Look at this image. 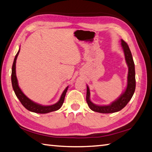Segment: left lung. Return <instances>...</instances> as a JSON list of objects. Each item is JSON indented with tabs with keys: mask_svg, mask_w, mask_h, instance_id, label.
I'll use <instances>...</instances> for the list:
<instances>
[{
	"mask_svg": "<svg viewBox=\"0 0 152 152\" xmlns=\"http://www.w3.org/2000/svg\"><path fill=\"white\" fill-rule=\"evenodd\" d=\"M121 45L124 50V55L127 64L128 66V84L126 89L122 95L116 100L113 102L110 105L107 106H98L93 104L90 100V89L87 86L86 92V102L90 108L93 111L102 113V114H109L120 111L125 107L129 101L131 100L136 89V73H135V66L133 58L129 46L125 41L121 40Z\"/></svg>",
	"mask_w": 152,
	"mask_h": 152,
	"instance_id": "left-lung-1",
	"label": "left lung"
}]
</instances>
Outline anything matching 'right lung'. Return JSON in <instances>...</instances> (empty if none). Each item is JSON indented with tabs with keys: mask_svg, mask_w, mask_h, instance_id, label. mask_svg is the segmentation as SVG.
Instances as JSON below:
<instances>
[{
	"mask_svg": "<svg viewBox=\"0 0 152 152\" xmlns=\"http://www.w3.org/2000/svg\"><path fill=\"white\" fill-rule=\"evenodd\" d=\"M19 52H20V49H19L17 54H16L15 59H14V62H13V64L12 67V74H11V81H12V88H13L14 91H15V93L16 96V97L18 98V100H20L21 104L23 105V106L30 112L38 113V114H46V113L56 111V110H59L62 106L63 103H64L65 96L68 90V86L66 88V89L64 90V92H63V93L62 94L61 97H60L59 101L57 103L54 104L53 105H50V106H42V105L35 103L31 100H30L27 96L24 95V94L22 92L20 88H19L17 78H16V58H17V56L19 54Z\"/></svg>",
	"mask_w": 152,
	"mask_h": 152,
	"instance_id": "right-lung-1",
	"label": "right lung"
}]
</instances>
